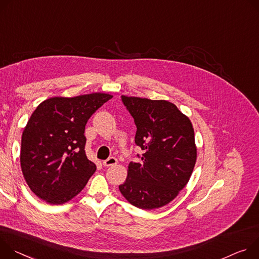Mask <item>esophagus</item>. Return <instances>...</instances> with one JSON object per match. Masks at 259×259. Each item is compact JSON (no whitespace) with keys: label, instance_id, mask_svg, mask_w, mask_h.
<instances>
[{"label":"esophagus","instance_id":"1","mask_svg":"<svg viewBox=\"0 0 259 259\" xmlns=\"http://www.w3.org/2000/svg\"><path fill=\"white\" fill-rule=\"evenodd\" d=\"M117 162H118V160L115 157H109L108 159L103 161V164H104V166H112V165L117 164Z\"/></svg>","mask_w":259,"mask_h":259}]
</instances>
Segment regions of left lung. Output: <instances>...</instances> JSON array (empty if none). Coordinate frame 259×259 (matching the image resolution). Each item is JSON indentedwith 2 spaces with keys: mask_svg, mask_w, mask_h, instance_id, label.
Returning a JSON list of instances; mask_svg holds the SVG:
<instances>
[{
  "mask_svg": "<svg viewBox=\"0 0 259 259\" xmlns=\"http://www.w3.org/2000/svg\"><path fill=\"white\" fill-rule=\"evenodd\" d=\"M121 99L137 125L136 144L144 153L140 162H130L119 190L137 208H161L179 194L192 174L197 151L192 123L168 101Z\"/></svg>",
  "mask_w": 259,
  "mask_h": 259,
  "instance_id": "left-lung-1",
  "label": "left lung"
}]
</instances>
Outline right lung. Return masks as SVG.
<instances>
[{
    "label": "right lung",
    "mask_w": 259,
    "mask_h": 259,
    "mask_svg": "<svg viewBox=\"0 0 259 259\" xmlns=\"http://www.w3.org/2000/svg\"><path fill=\"white\" fill-rule=\"evenodd\" d=\"M113 96L104 93L42 102L21 137L20 165L26 184L50 205L75 197L96 171L85 154V125Z\"/></svg>",
    "instance_id": "add662e5"
}]
</instances>
